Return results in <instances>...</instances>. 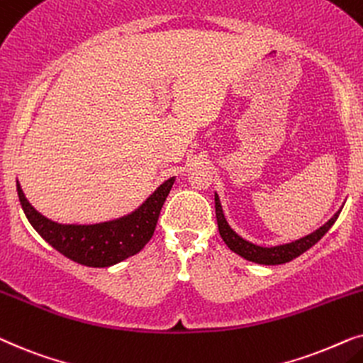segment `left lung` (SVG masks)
Instances as JSON below:
<instances>
[{
    "label": "left lung",
    "instance_id": "left-lung-1",
    "mask_svg": "<svg viewBox=\"0 0 363 363\" xmlns=\"http://www.w3.org/2000/svg\"><path fill=\"white\" fill-rule=\"evenodd\" d=\"M214 201H216V217H217V225H219V234L220 238L224 239L227 247H229L232 252L240 255V257L247 259L250 262L262 264V265H279V264L291 262V260L306 252V250L311 249L312 245H315L318 240L327 234L328 229L335 224L337 217H339V214L342 212V207H344L342 206L340 209L332 216V219H328L325 224L318 227L317 230H313L312 234L306 235V238L292 240V242L289 244L274 245V247H262V245L252 244L249 242V240H245L244 238H240L238 232L232 229L229 222L225 220L224 211H222L220 199L219 196H217V192L214 194Z\"/></svg>",
    "mask_w": 363,
    "mask_h": 363
}]
</instances>
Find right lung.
Returning a JSON list of instances; mask_svg holds the SVG:
<instances>
[{
	"label": "right lung",
	"instance_id": "1",
	"mask_svg": "<svg viewBox=\"0 0 363 363\" xmlns=\"http://www.w3.org/2000/svg\"><path fill=\"white\" fill-rule=\"evenodd\" d=\"M176 176L164 181L138 209L96 224H61L38 212L16 181L23 212L38 234L65 257L88 267H111L138 254L152 238Z\"/></svg>",
	"mask_w": 363,
	"mask_h": 363
}]
</instances>
